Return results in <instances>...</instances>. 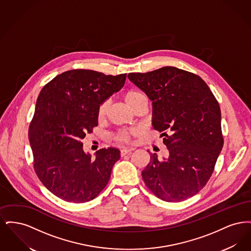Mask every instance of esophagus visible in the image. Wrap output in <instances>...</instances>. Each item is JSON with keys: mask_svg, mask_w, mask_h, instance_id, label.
I'll return each mask as SVG.
<instances>
[{"mask_svg": "<svg viewBox=\"0 0 251 251\" xmlns=\"http://www.w3.org/2000/svg\"><path fill=\"white\" fill-rule=\"evenodd\" d=\"M133 151V149H128V148H125V149H122L121 151H120V155L124 156L126 155V154H128V153H130Z\"/></svg>", "mask_w": 251, "mask_h": 251, "instance_id": "1", "label": "esophagus"}]
</instances>
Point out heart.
<instances>
[{"instance_id":"1","label":"heart","mask_w":251,"mask_h":251,"mask_svg":"<svg viewBox=\"0 0 251 251\" xmlns=\"http://www.w3.org/2000/svg\"><path fill=\"white\" fill-rule=\"evenodd\" d=\"M143 97H145V96L141 92H139V91L130 90L124 96V100H125L127 105H129L130 107H131L132 104H134L137 100H139ZM107 108L108 103L106 101L102 102L100 105V107L98 109V118L99 119L104 118V116H105V114L107 112ZM130 134H131V132H129V131H122L117 136V139L120 140V141L126 142V141H128L130 139Z\"/></svg>"}]
</instances>
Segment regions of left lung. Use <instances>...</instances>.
<instances>
[{
	"mask_svg": "<svg viewBox=\"0 0 251 251\" xmlns=\"http://www.w3.org/2000/svg\"><path fill=\"white\" fill-rule=\"evenodd\" d=\"M128 78L152 101V127L167 148L163 159L151 153L144 181L162 201H185L205 186L223 148L219 104L200 76L175 67Z\"/></svg>",
	"mask_w": 251,
	"mask_h": 251,
	"instance_id": "1",
	"label": "left lung"
}]
</instances>
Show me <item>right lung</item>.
I'll return each instance as SVG.
<instances>
[{
    "mask_svg": "<svg viewBox=\"0 0 251 251\" xmlns=\"http://www.w3.org/2000/svg\"><path fill=\"white\" fill-rule=\"evenodd\" d=\"M126 74L72 70L54 77L40 91L29 127L36 175L68 202H87L103 190L120 158L115 148L85 153L82 139L98 126V109L123 87Z\"/></svg>",
    "mask_w": 251,
    "mask_h": 251,
    "instance_id": "1",
    "label": "right lung"
}]
</instances>
